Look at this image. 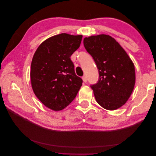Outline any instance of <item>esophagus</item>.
I'll use <instances>...</instances> for the list:
<instances>
[{
	"label": "esophagus",
	"instance_id": "obj_1",
	"mask_svg": "<svg viewBox=\"0 0 156 156\" xmlns=\"http://www.w3.org/2000/svg\"><path fill=\"white\" fill-rule=\"evenodd\" d=\"M82 79H83V81L84 83H87V76H85V75H84V76L82 77Z\"/></svg>",
	"mask_w": 156,
	"mask_h": 156
}]
</instances>
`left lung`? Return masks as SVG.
Masks as SVG:
<instances>
[{
  "label": "left lung",
  "mask_w": 156,
  "mask_h": 156,
  "mask_svg": "<svg viewBox=\"0 0 156 156\" xmlns=\"http://www.w3.org/2000/svg\"><path fill=\"white\" fill-rule=\"evenodd\" d=\"M83 44L98 69V81L90 85L96 101L107 110L121 107L128 100L134 88L135 72L133 62L121 45L108 35L85 37Z\"/></svg>",
  "instance_id": "obj_1"
}]
</instances>
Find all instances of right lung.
<instances>
[{
	"label": "right lung",
	"instance_id": "add662e5",
	"mask_svg": "<svg viewBox=\"0 0 156 156\" xmlns=\"http://www.w3.org/2000/svg\"><path fill=\"white\" fill-rule=\"evenodd\" d=\"M82 35L66 33L52 36L40 45L33 56L30 80L36 96L53 111L72 102L82 86L70 56L81 45Z\"/></svg>",
	"mask_w": 156,
	"mask_h": 156
}]
</instances>
